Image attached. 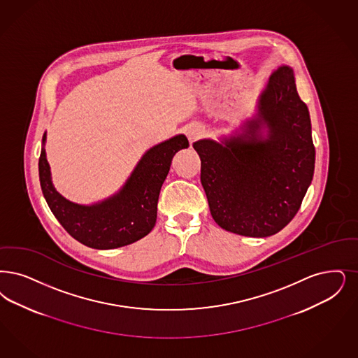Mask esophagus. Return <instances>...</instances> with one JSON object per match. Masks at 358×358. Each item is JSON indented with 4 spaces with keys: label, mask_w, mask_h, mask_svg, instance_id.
<instances>
[{
    "label": "esophagus",
    "mask_w": 358,
    "mask_h": 358,
    "mask_svg": "<svg viewBox=\"0 0 358 358\" xmlns=\"http://www.w3.org/2000/svg\"><path fill=\"white\" fill-rule=\"evenodd\" d=\"M202 134H203V128L199 124H193V125H190L186 129V137H187L190 143L197 141L199 138L202 137Z\"/></svg>",
    "instance_id": "obj_1"
}]
</instances>
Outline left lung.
<instances>
[{"mask_svg": "<svg viewBox=\"0 0 358 358\" xmlns=\"http://www.w3.org/2000/svg\"><path fill=\"white\" fill-rule=\"evenodd\" d=\"M243 133L193 143L210 215L222 229L269 237L293 220L315 173L308 106L293 69L280 65L257 100Z\"/></svg>", "mask_w": 358, "mask_h": 358, "instance_id": "1", "label": "left lung"}]
</instances>
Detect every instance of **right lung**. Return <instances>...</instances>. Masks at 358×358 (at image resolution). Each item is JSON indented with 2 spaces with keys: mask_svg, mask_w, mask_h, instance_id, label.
I'll use <instances>...</instances> for the list:
<instances>
[{
  "mask_svg": "<svg viewBox=\"0 0 358 358\" xmlns=\"http://www.w3.org/2000/svg\"><path fill=\"white\" fill-rule=\"evenodd\" d=\"M46 131L38 161L40 184L52 213L73 238L93 249H115L141 240L155 228L157 202L173 156L189 146L184 134L157 143L145 152L127 182L105 200L81 205L66 200L52 182L45 152Z\"/></svg>",
  "mask_w": 358,
  "mask_h": 358,
  "instance_id": "obj_1",
  "label": "right lung"
}]
</instances>
